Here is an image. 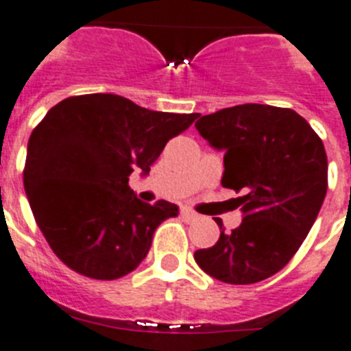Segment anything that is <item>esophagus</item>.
Returning a JSON list of instances; mask_svg holds the SVG:
<instances>
[{
	"instance_id": "34e87169",
	"label": "esophagus",
	"mask_w": 351,
	"mask_h": 351,
	"mask_svg": "<svg viewBox=\"0 0 351 351\" xmlns=\"http://www.w3.org/2000/svg\"><path fill=\"white\" fill-rule=\"evenodd\" d=\"M182 218L188 221H193V220H199V215L193 211H190V209H182Z\"/></svg>"
}]
</instances>
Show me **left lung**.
Returning a JSON list of instances; mask_svg holds the SVG:
<instances>
[{"label":"left lung","mask_w":351,"mask_h":351,"mask_svg":"<svg viewBox=\"0 0 351 351\" xmlns=\"http://www.w3.org/2000/svg\"><path fill=\"white\" fill-rule=\"evenodd\" d=\"M195 128L226 151L221 186L241 197V226L223 232L195 261L227 284H254L291 261L309 234L328 186L322 138L291 108L239 104L200 117Z\"/></svg>","instance_id":"1"}]
</instances>
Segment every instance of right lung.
Masks as SVG:
<instances>
[{
	"label": "right lung",
	"mask_w": 351,
	"mask_h": 351,
	"mask_svg": "<svg viewBox=\"0 0 351 351\" xmlns=\"http://www.w3.org/2000/svg\"><path fill=\"white\" fill-rule=\"evenodd\" d=\"M197 117L152 112L115 94L73 95L51 108L29 136L23 181L60 261L95 280L138 268L156 227L179 208L138 200L130 176L149 173L167 142Z\"/></svg>",
	"instance_id": "add662e5"
}]
</instances>
